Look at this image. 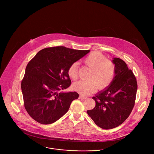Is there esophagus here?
I'll list each match as a JSON object with an SVG mask.
<instances>
[{"label": "esophagus", "mask_w": 154, "mask_h": 154, "mask_svg": "<svg viewBox=\"0 0 154 154\" xmlns=\"http://www.w3.org/2000/svg\"><path fill=\"white\" fill-rule=\"evenodd\" d=\"M79 99H86V97L83 96H79Z\"/></svg>", "instance_id": "obj_1"}]
</instances>
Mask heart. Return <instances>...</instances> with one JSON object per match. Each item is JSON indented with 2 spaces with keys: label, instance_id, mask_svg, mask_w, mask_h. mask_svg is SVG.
<instances>
[{
  "label": "heart",
  "instance_id": "heart-1",
  "mask_svg": "<svg viewBox=\"0 0 154 154\" xmlns=\"http://www.w3.org/2000/svg\"><path fill=\"white\" fill-rule=\"evenodd\" d=\"M84 63L91 69L88 80H79L73 85L74 89L83 95L93 92L96 87L98 90H103L113 81L116 75L115 64L99 52H93L87 55ZM69 77L75 80L78 77V64L74 63L68 69Z\"/></svg>",
  "mask_w": 154,
  "mask_h": 154
}]
</instances>
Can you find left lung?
<instances>
[{
    "mask_svg": "<svg viewBox=\"0 0 154 154\" xmlns=\"http://www.w3.org/2000/svg\"><path fill=\"white\" fill-rule=\"evenodd\" d=\"M116 75L106 89L100 91L93 99L95 107L87 113L95 124L103 129H111L122 124L134 107L137 82L135 75L126 63L114 58Z\"/></svg>",
    "mask_w": 154,
    "mask_h": 154,
    "instance_id": "1",
    "label": "left lung"
}]
</instances>
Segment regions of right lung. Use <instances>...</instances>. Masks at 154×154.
<instances>
[{
	"label": "right lung",
	"mask_w": 154,
	"mask_h": 154,
	"mask_svg": "<svg viewBox=\"0 0 154 154\" xmlns=\"http://www.w3.org/2000/svg\"><path fill=\"white\" fill-rule=\"evenodd\" d=\"M89 50H75L64 46L43 49L29 62L21 82L24 105L28 114L42 124H50L66 113L76 92L61 93L71 81L69 66Z\"/></svg>",
	"instance_id": "right-lung-1"
}]
</instances>
